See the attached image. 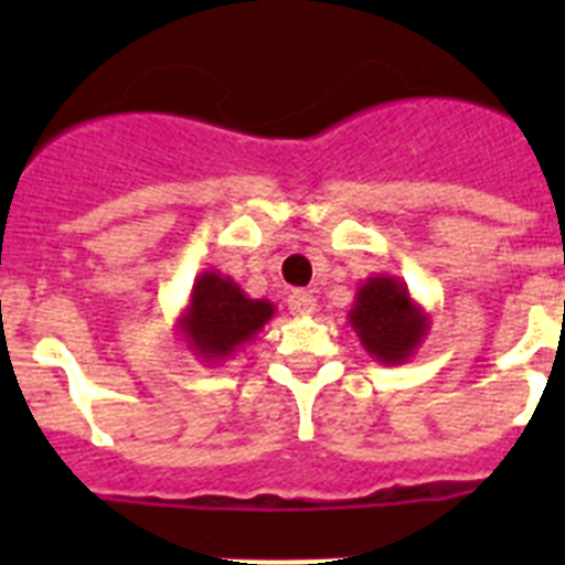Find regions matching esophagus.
<instances>
[{
	"label": "esophagus",
	"mask_w": 565,
	"mask_h": 565,
	"mask_svg": "<svg viewBox=\"0 0 565 565\" xmlns=\"http://www.w3.org/2000/svg\"><path fill=\"white\" fill-rule=\"evenodd\" d=\"M288 308H291V313H297V317H311V313L317 311V299H313L311 291H294L291 297H288Z\"/></svg>",
	"instance_id": "34e87169"
}]
</instances>
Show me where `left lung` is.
Here are the masks:
<instances>
[{
    "label": "left lung",
    "instance_id": "left-lung-1",
    "mask_svg": "<svg viewBox=\"0 0 565 565\" xmlns=\"http://www.w3.org/2000/svg\"><path fill=\"white\" fill-rule=\"evenodd\" d=\"M348 322L376 362L404 364L430 333V313L411 297L402 279L376 274L359 286Z\"/></svg>",
    "mask_w": 565,
    "mask_h": 565
}]
</instances>
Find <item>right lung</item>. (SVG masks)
<instances>
[{
    "instance_id": "add662e5",
    "label": "right lung",
    "mask_w": 565,
    "mask_h": 565,
    "mask_svg": "<svg viewBox=\"0 0 565 565\" xmlns=\"http://www.w3.org/2000/svg\"><path fill=\"white\" fill-rule=\"evenodd\" d=\"M274 313V302L252 299L232 277L209 268L194 277L189 302L174 328L201 362L221 364L252 342Z\"/></svg>"
}]
</instances>
